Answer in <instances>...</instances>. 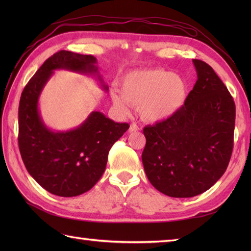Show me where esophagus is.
Segmentation results:
<instances>
[{"label":"esophagus","instance_id":"obj_1","mask_svg":"<svg viewBox=\"0 0 251 251\" xmlns=\"http://www.w3.org/2000/svg\"><path fill=\"white\" fill-rule=\"evenodd\" d=\"M137 130H139V127H138L137 124H135V123H132V124L129 127V131L134 132V131H137Z\"/></svg>","mask_w":251,"mask_h":251}]
</instances>
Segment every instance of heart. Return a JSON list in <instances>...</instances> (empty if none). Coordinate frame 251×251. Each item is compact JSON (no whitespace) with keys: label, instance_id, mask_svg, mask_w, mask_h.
I'll return each instance as SVG.
<instances>
[{"label":"heart","instance_id":"obj_1","mask_svg":"<svg viewBox=\"0 0 251 251\" xmlns=\"http://www.w3.org/2000/svg\"><path fill=\"white\" fill-rule=\"evenodd\" d=\"M120 89H111L110 96L122 114H128L131 104L139 106L147 122L157 123L174 116L184 105L189 95L185 79L166 69H148L126 74Z\"/></svg>","mask_w":251,"mask_h":251}]
</instances>
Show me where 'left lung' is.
<instances>
[{
	"label": "left lung",
	"mask_w": 251,
	"mask_h": 251,
	"mask_svg": "<svg viewBox=\"0 0 251 251\" xmlns=\"http://www.w3.org/2000/svg\"><path fill=\"white\" fill-rule=\"evenodd\" d=\"M197 81L184 105L168 120L143 128L142 163L157 191L193 197L210 189L227 168L235 127V103L206 62L193 59Z\"/></svg>",
	"instance_id": "obj_1"
}]
</instances>
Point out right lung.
Returning <instances> with one entry per match:
<instances>
[{"label": "right lung", "instance_id": "1", "mask_svg": "<svg viewBox=\"0 0 251 251\" xmlns=\"http://www.w3.org/2000/svg\"><path fill=\"white\" fill-rule=\"evenodd\" d=\"M97 59L92 55L60 50L50 57L23 90L18 110V145L28 173L50 193L72 197L89 191L104 173L112 146L129 128L101 112H92L82 125L66 132L47 128L37 102L42 89L57 69L98 74Z\"/></svg>", "mask_w": 251, "mask_h": 251}]
</instances>
